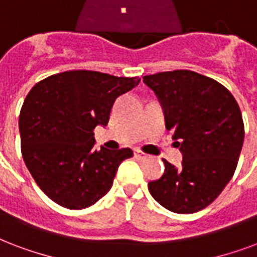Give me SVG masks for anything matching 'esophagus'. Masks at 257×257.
Segmentation results:
<instances>
[{"label":"esophagus","instance_id":"1","mask_svg":"<svg viewBox=\"0 0 257 257\" xmlns=\"http://www.w3.org/2000/svg\"><path fill=\"white\" fill-rule=\"evenodd\" d=\"M134 156H136L137 160H146V158H149V156L144 152H141V150H134Z\"/></svg>","mask_w":257,"mask_h":257}]
</instances>
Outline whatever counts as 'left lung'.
<instances>
[{
    "label": "left lung",
    "mask_w": 257,
    "mask_h": 257,
    "mask_svg": "<svg viewBox=\"0 0 257 257\" xmlns=\"http://www.w3.org/2000/svg\"><path fill=\"white\" fill-rule=\"evenodd\" d=\"M164 109L183 161L163 160L165 172L148 184L154 199L169 211L196 213L222 192L236 171L244 142V121L236 99L213 78L191 70L145 76Z\"/></svg>",
    "instance_id": "8db88e82"
}]
</instances>
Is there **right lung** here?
<instances>
[{
  "label": "right lung",
  "instance_id": "1",
  "mask_svg": "<svg viewBox=\"0 0 257 257\" xmlns=\"http://www.w3.org/2000/svg\"><path fill=\"white\" fill-rule=\"evenodd\" d=\"M138 84L137 77L69 70L30 90L19 119L21 154L50 199L81 210L111 190L117 168L133 157V150H96L93 130L107 126L115 100Z\"/></svg>",
  "mask_w": 257,
  "mask_h": 257
}]
</instances>
